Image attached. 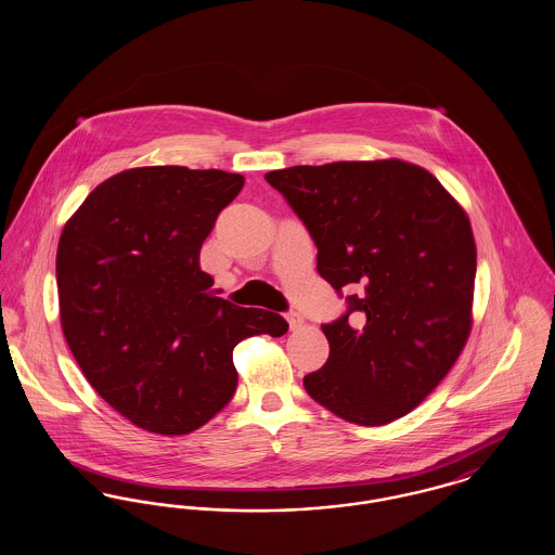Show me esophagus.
<instances>
[{
    "mask_svg": "<svg viewBox=\"0 0 555 555\" xmlns=\"http://www.w3.org/2000/svg\"><path fill=\"white\" fill-rule=\"evenodd\" d=\"M287 322H289L291 331H295V328H299L304 324V317L297 314V312H289L287 314Z\"/></svg>",
    "mask_w": 555,
    "mask_h": 555,
    "instance_id": "esophagus-1",
    "label": "esophagus"
}]
</instances>
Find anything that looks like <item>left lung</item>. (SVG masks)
Returning <instances> with one entry per match:
<instances>
[{"label":"left lung","instance_id":"1","mask_svg":"<svg viewBox=\"0 0 555 555\" xmlns=\"http://www.w3.org/2000/svg\"><path fill=\"white\" fill-rule=\"evenodd\" d=\"M347 312L322 324L331 353L304 376L339 418L380 426L412 412L455 364L473 326L476 245L443 185L401 159L272 170Z\"/></svg>","mask_w":555,"mask_h":555}]
</instances>
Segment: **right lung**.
I'll return each mask as SVG.
<instances>
[{
    "label": "right lung",
    "instance_id": "1",
    "mask_svg": "<svg viewBox=\"0 0 555 555\" xmlns=\"http://www.w3.org/2000/svg\"><path fill=\"white\" fill-rule=\"evenodd\" d=\"M245 179L143 166L95 186L55 256L66 344L91 387L134 426L185 435L237 389L233 349L281 337V314L214 297L199 249Z\"/></svg>",
    "mask_w": 555,
    "mask_h": 555
}]
</instances>
